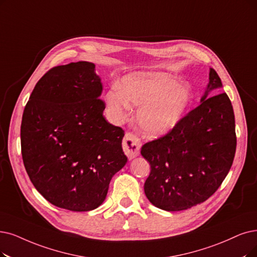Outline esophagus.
<instances>
[{
	"label": "esophagus",
	"instance_id": "34e87169",
	"mask_svg": "<svg viewBox=\"0 0 257 257\" xmlns=\"http://www.w3.org/2000/svg\"><path fill=\"white\" fill-rule=\"evenodd\" d=\"M140 147L141 145L139 139L135 135H133L132 133H126L124 138H123L122 148L130 160L134 159L139 155Z\"/></svg>",
	"mask_w": 257,
	"mask_h": 257
}]
</instances>
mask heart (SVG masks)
<instances>
[{
  "mask_svg": "<svg viewBox=\"0 0 257 257\" xmlns=\"http://www.w3.org/2000/svg\"><path fill=\"white\" fill-rule=\"evenodd\" d=\"M193 99L191 85L166 73H132L122 79V89L114 85L104 96L115 122L124 121L138 107L139 127L150 137L168 134L186 115Z\"/></svg>",
  "mask_w": 257,
  "mask_h": 257,
  "instance_id": "heart-1",
  "label": "heart"
}]
</instances>
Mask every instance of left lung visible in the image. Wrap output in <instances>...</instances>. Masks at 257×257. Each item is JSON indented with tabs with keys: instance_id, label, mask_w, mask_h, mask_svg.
Here are the masks:
<instances>
[{
	"instance_id": "8db88e82",
	"label": "left lung",
	"mask_w": 257,
	"mask_h": 257,
	"mask_svg": "<svg viewBox=\"0 0 257 257\" xmlns=\"http://www.w3.org/2000/svg\"><path fill=\"white\" fill-rule=\"evenodd\" d=\"M220 87V78L210 68L200 105L166 136L141 148L151 166L145 193L155 207L190 209L212 196L228 175L236 151L233 106L225 93L209 96Z\"/></svg>"
}]
</instances>
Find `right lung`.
<instances>
[{
	"label": "right lung",
	"instance_id": "obj_1",
	"mask_svg": "<svg viewBox=\"0 0 257 257\" xmlns=\"http://www.w3.org/2000/svg\"><path fill=\"white\" fill-rule=\"evenodd\" d=\"M95 64L51 68L36 84L21 124L24 167L37 191L56 207L98 208L111 177L125 166L124 132L107 122Z\"/></svg>",
	"mask_w": 257,
	"mask_h": 257
}]
</instances>
